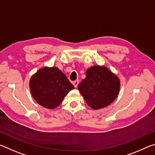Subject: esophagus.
<instances>
[{"label":"esophagus","instance_id":"esophagus-1","mask_svg":"<svg viewBox=\"0 0 155 155\" xmlns=\"http://www.w3.org/2000/svg\"><path fill=\"white\" fill-rule=\"evenodd\" d=\"M73 85H74V86L75 87H77V86L78 85V80H76L74 81H73Z\"/></svg>","mask_w":155,"mask_h":155}]
</instances>
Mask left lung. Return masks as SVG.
<instances>
[{"label": "left lung", "mask_w": 155, "mask_h": 155, "mask_svg": "<svg viewBox=\"0 0 155 155\" xmlns=\"http://www.w3.org/2000/svg\"><path fill=\"white\" fill-rule=\"evenodd\" d=\"M119 78L104 65H94L86 71V77L78 89L86 103L93 109L109 105L118 96Z\"/></svg>", "instance_id": "8db88e82"}]
</instances>
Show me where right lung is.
Wrapping results in <instances>:
<instances>
[{"mask_svg": "<svg viewBox=\"0 0 155 155\" xmlns=\"http://www.w3.org/2000/svg\"><path fill=\"white\" fill-rule=\"evenodd\" d=\"M29 87L37 103L49 109L58 107L67 94L74 89L57 67L41 68L30 78Z\"/></svg>", "mask_w": 155, "mask_h": 155, "instance_id": "right-lung-1", "label": "right lung"}]
</instances>
